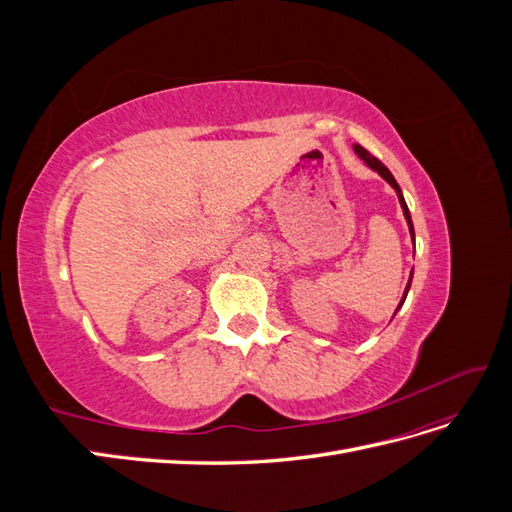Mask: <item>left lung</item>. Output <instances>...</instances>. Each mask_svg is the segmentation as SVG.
I'll list each match as a JSON object with an SVG mask.
<instances>
[{"mask_svg":"<svg viewBox=\"0 0 512 512\" xmlns=\"http://www.w3.org/2000/svg\"><path fill=\"white\" fill-rule=\"evenodd\" d=\"M354 151L359 153V158H363L365 162H367V166H371L376 170V173H380L386 181H389L393 188L397 190V194H399V203H401V209H404V215H406V220H408V226H410V235H412V239H414V226H412V220H410V211H408V205H406V200H404V196H401V190H399V185H397V181H395V177L391 175V170L386 168L376 156H371V153L365 149V147H361V145H356L354 147ZM408 288H410V284H408ZM408 288H406V294H408ZM406 294H404V299H406ZM404 299H401V303H404Z\"/></svg>","mask_w":512,"mask_h":512,"instance_id":"left-lung-1","label":"left lung"}]
</instances>
